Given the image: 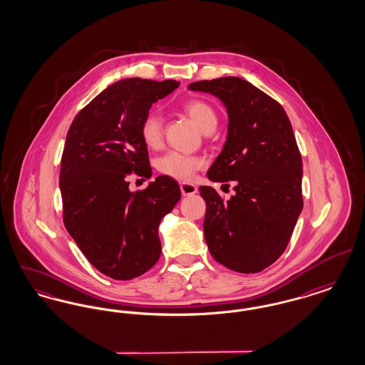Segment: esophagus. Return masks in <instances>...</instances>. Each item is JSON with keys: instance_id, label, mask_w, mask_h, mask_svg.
<instances>
[{"instance_id": "esophagus-1", "label": "esophagus", "mask_w": 365, "mask_h": 365, "mask_svg": "<svg viewBox=\"0 0 365 365\" xmlns=\"http://www.w3.org/2000/svg\"><path fill=\"white\" fill-rule=\"evenodd\" d=\"M180 191L183 195H192L198 191V189L195 185H191V183H180Z\"/></svg>"}]
</instances>
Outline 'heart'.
<instances>
[{
	"label": "heart",
	"mask_w": 365,
	"mask_h": 365,
	"mask_svg": "<svg viewBox=\"0 0 365 365\" xmlns=\"http://www.w3.org/2000/svg\"><path fill=\"white\" fill-rule=\"evenodd\" d=\"M183 109L201 131L205 133L210 127H216V113L208 103L191 100L183 105ZM139 135L149 149H158L163 143V118L156 112L148 113L139 125ZM202 164L204 161L200 157L175 150L167 152L156 160V168L160 174L178 180H190Z\"/></svg>",
	"instance_id": "b5f03b06"
}]
</instances>
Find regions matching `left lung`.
Returning a JSON list of instances; mask_svg holds the SVG:
<instances>
[{
	"mask_svg": "<svg viewBox=\"0 0 365 365\" xmlns=\"http://www.w3.org/2000/svg\"><path fill=\"white\" fill-rule=\"evenodd\" d=\"M189 90L217 97L228 116L225 146L207 176L232 180L235 194L223 201L213 187H200L209 252L228 269L260 272L284 252L302 210V160L292 123L274 98L237 76L194 82Z\"/></svg>",
	"mask_w": 365,
	"mask_h": 365,
	"instance_id": "obj_1",
	"label": "left lung"
}]
</instances>
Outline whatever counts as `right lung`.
Here are the masks:
<instances>
[{"instance_id": "right-lung-1", "label": "right lung", "mask_w": 365, "mask_h": 365, "mask_svg": "<svg viewBox=\"0 0 365 365\" xmlns=\"http://www.w3.org/2000/svg\"><path fill=\"white\" fill-rule=\"evenodd\" d=\"M176 81L122 79L90 101L71 124L61 158L64 225L87 260L116 280L149 271L161 255L158 226L180 200L178 182L157 176L130 190L133 173L150 178L139 125Z\"/></svg>"}]
</instances>
